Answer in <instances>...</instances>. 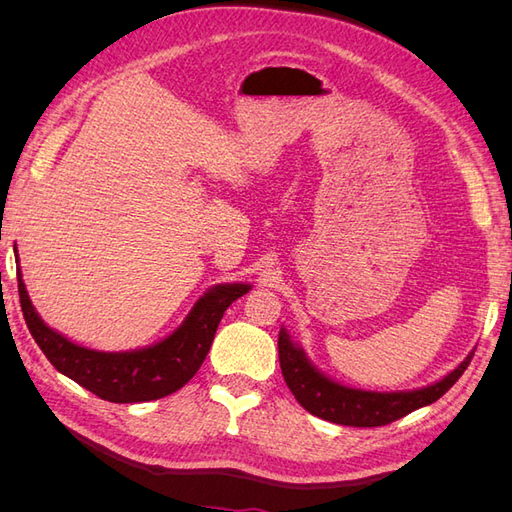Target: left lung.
Wrapping results in <instances>:
<instances>
[{"instance_id": "obj_1", "label": "left lung", "mask_w": 512, "mask_h": 512, "mask_svg": "<svg viewBox=\"0 0 512 512\" xmlns=\"http://www.w3.org/2000/svg\"><path fill=\"white\" fill-rule=\"evenodd\" d=\"M277 348H280L282 374L294 399H297L309 414L348 427L389 425L401 416L433 404V401H438L461 378V374L468 369L474 356V352H470L466 356V361L455 367L451 374L444 376L436 384L423 386V389L376 393L350 389V386H344L331 380L329 376H324L322 371H318L309 363L303 348L292 344L286 329L280 331Z\"/></svg>"}]
</instances>
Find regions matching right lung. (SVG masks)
I'll return each mask as SVG.
<instances>
[{
    "instance_id": "obj_1",
    "label": "right lung",
    "mask_w": 512,
    "mask_h": 512,
    "mask_svg": "<svg viewBox=\"0 0 512 512\" xmlns=\"http://www.w3.org/2000/svg\"><path fill=\"white\" fill-rule=\"evenodd\" d=\"M19 262V254H17ZM19 299L27 329L59 374L113 404H138L179 391L203 365L218 324L232 301L250 292V284H220L200 297L177 331L162 342L130 352H100L70 342L46 327L25 290L21 269Z\"/></svg>"
}]
</instances>
